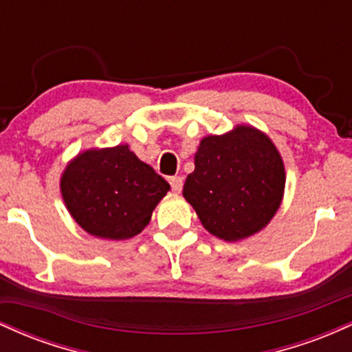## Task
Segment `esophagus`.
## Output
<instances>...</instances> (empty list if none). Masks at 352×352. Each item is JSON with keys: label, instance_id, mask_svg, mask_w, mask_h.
<instances>
[{"label": "esophagus", "instance_id": "obj_1", "mask_svg": "<svg viewBox=\"0 0 352 352\" xmlns=\"http://www.w3.org/2000/svg\"><path fill=\"white\" fill-rule=\"evenodd\" d=\"M170 185H172V190L175 193H180L182 192V187H184V179H182V177H179V175H175V177H170Z\"/></svg>", "mask_w": 352, "mask_h": 352}]
</instances>
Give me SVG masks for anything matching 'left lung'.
Segmentation results:
<instances>
[{
	"label": "left lung",
	"instance_id": "8db88e82",
	"mask_svg": "<svg viewBox=\"0 0 352 352\" xmlns=\"http://www.w3.org/2000/svg\"><path fill=\"white\" fill-rule=\"evenodd\" d=\"M185 200L213 236L240 241L272 221L285 195L286 172L276 145L260 129L238 124L200 140Z\"/></svg>",
	"mask_w": 352,
	"mask_h": 352
}]
</instances>
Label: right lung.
I'll use <instances>...</instances> for the list:
<instances>
[{
	"instance_id": "obj_1",
	"label": "right lung",
	"mask_w": 352,
	"mask_h": 352,
	"mask_svg": "<svg viewBox=\"0 0 352 352\" xmlns=\"http://www.w3.org/2000/svg\"><path fill=\"white\" fill-rule=\"evenodd\" d=\"M59 188L84 232L102 240H127L147 227L170 185L120 144L79 152L63 170Z\"/></svg>"
}]
</instances>
